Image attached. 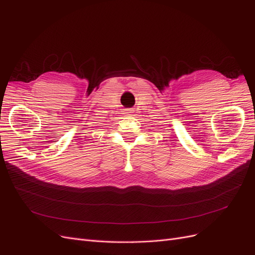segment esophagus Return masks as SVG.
Wrapping results in <instances>:
<instances>
[{"label":"esophagus","mask_w":255,"mask_h":255,"mask_svg":"<svg viewBox=\"0 0 255 255\" xmlns=\"http://www.w3.org/2000/svg\"><path fill=\"white\" fill-rule=\"evenodd\" d=\"M127 111H128L127 113H132V112H130V110H127Z\"/></svg>","instance_id":"1"}]
</instances>
